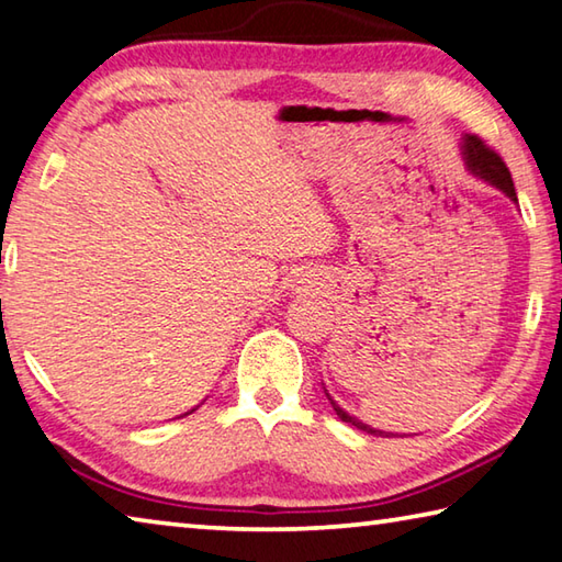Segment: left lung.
<instances>
[{"mask_svg": "<svg viewBox=\"0 0 562 562\" xmlns=\"http://www.w3.org/2000/svg\"><path fill=\"white\" fill-rule=\"evenodd\" d=\"M461 160H464V165H467V170L474 175V177H479V180H484L486 184H491V187H496L498 192H504L510 202L514 204H518V196H516V187H514V180H510V172H508V167L504 165V160H501V157L494 153V150H488V147L479 140L476 135H464L461 137ZM326 390V387H323ZM326 395H328V390H326ZM328 400H330V405H333V409H336V415L342 419V422H348V425H352V427H358V429H362V431H368V435H378V437H400V435H392V431H382V429H375V427H370V425H366V422H360L358 417H352V415H348L346 409H342L336 400H333L330 395H328Z\"/></svg>", "mask_w": 562, "mask_h": 562, "instance_id": "8db88e82", "label": "left lung"}]
</instances>
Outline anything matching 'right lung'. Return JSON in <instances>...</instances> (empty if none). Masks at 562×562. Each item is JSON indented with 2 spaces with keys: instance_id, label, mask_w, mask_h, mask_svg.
I'll use <instances>...</instances> for the list:
<instances>
[{
  "instance_id": "add662e5",
  "label": "right lung",
  "mask_w": 562,
  "mask_h": 562,
  "mask_svg": "<svg viewBox=\"0 0 562 562\" xmlns=\"http://www.w3.org/2000/svg\"><path fill=\"white\" fill-rule=\"evenodd\" d=\"M192 412H194V409H190V412H187V415H192Z\"/></svg>"
}]
</instances>
